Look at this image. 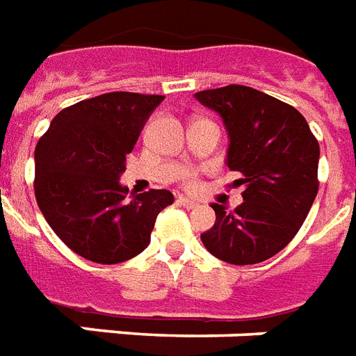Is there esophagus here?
Here are the masks:
<instances>
[{
	"label": "esophagus",
	"instance_id": "34e87169",
	"mask_svg": "<svg viewBox=\"0 0 356 356\" xmlns=\"http://www.w3.org/2000/svg\"><path fill=\"white\" fill-rule=\"evenodd\" d=\"M177 203L181 207H186V209H194L197 207V203L194 200H190V197H184V196H179L177 197Z\"/></svg>",
	"mask_w": 356,
	"mask_h": 356
}]
</instances>
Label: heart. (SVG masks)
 <instances>
[{"label": "heart", "instance_id": "1", "mask_svg": "<svg viewBox=\"0 0 356 356\" xmlns=\"http://www.w3.org/2000/svg\"><path fill=\"white\" fill-rule=\"evenodd\" d=\"M186 181H188V184L194 183V177H192V173H186Z\"/></svg>", "mask_w": 356, "mask_h": 356}]
</instances>
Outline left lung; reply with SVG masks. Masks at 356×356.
Instances as JSON below:
<instances>
[{"instance_id":"obj_1","label":"left lung","mask_w":356,"mask_h":356,"mask_svg":"<svg viewBox=\"0 0 356 356\" xmlns=\"http://www.w3.org/2000/svg\"><path fill=\"white\" fill-rule=\"evenodd\" d=\"M222 118L227 130L226 164L241 172L244 202L233 211L211 203L216 222L202 233L214 257L254 265L286 248L317 196L319 143L293 106L246 86L194 95Z\"/></svg>"}]
</instances>
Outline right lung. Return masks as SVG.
Returning a JSON list of instances; mask_svg holds the SVG:
<instances>
[{"instance_id": "1", "label": "right lung", "mask_w": 356, "mask_h": 356, "mask_svg": "<svg viewBox=\"0 0 356 356\" xmlns=\"http://www.w3.org/2000/svg\"><path fill=\"white\" fill-rule=\"evenodd\" d=\"M162 95L115 91L81 100L51 119L35 147V197L54 233L89 261L113 265L142 254L170 190L129 196L119 183L127 154Z\"/></svg>"}]
</instances>
